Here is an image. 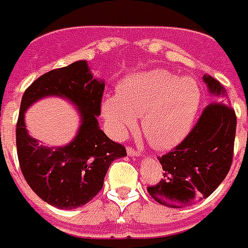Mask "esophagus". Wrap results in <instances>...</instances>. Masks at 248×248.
Listing matches in <instances>:
<instances>
[{
  "mask_svg": "<svg viewBox=\"0 0 248 248\" xmlns=\"http://www.w3.org/2000/svg\"><path fill=\"white\" fill-rule=\"evenodd\" d=\"M127 154L128 156H131V157H140V156H141L138 151H135V149L131 148V147H128L127 148Z\"/></svg>",
  "mask_w": 248,
  "mask_h": 248,
  "instance_id": "1",
  "label": "esophagus"
}]
</instances>
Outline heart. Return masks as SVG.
<instances>
[{
	"label": "heart",
	"mask_w": 248,
	"mask_h": 248,
	"mask_svg": "<svg viewBox=\"0 0 248 248\" xmlns=\"http://www.w3.org/2000/svg\"><path fill=\"white\" fill-rule=\"evenodd\" d=\"M202 103L198 82L164 69L139 72L127 76L117 94L105 97L101 112L109 132L123 139L136 127L159 151L176 147L194 124Z\"/></svg>",
	"instance_id": "1"
}]
</instances>
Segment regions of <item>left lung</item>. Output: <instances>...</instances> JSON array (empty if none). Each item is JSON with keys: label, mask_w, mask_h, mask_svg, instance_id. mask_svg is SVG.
Masks as SVG:
<instances>
[{"label": "left lung", "mask_w": 248, "mask_h": 248, "mask_svg": "<svg viewBox=\"0 0 248 248\" xmlns=\"http://www.w3.org/2000/svg\"><path fill=\"white\" fill-rule=\"evenodd\" d=\"M214 103L207 105L194 129L167 155L159 157L164 179L148 187L154 199L183 208L208 198L227 176L232 163L236 116L220 82L203 76Z\"/></svg>", "instance_id": "1"}]
</instances>
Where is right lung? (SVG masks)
Masks as SVG:
<instances>
[{"label":"right lung","instance_id":"obj_1","mask_svg":"<svg viewBox=\"0 0 248 248\" xmlns=\"http://www.w3.org/2000/svg\"><path fill=\"white\" fill-rule=\"evenodd\" d=\"M105 82L93 76L85 60L38 77L22 96L16 129L17 155L26 183L44 202L60 210H73L99 194L108 168L127 156L99 125ZM61 97L77 107L80 125L72 142L61 147L44 146L31 138L25 112L38 99Z\"/></svg>","mask_w":248,"mask_h":248}]
</instances>
